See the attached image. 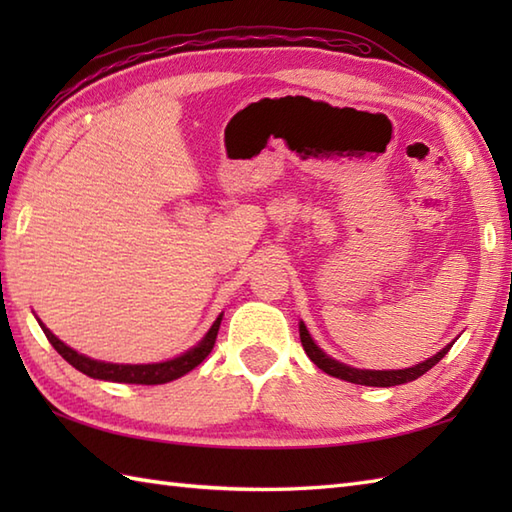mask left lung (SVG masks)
I'll return each mask as SVG.
<instances>
[{"mask_svg":"<svg viewBox=\"0 0 512 512\" xmlns=\"http://www.w3.org/2000/svg\"><path fill=\"white\" fill-rule=\"evenodd\" d=\"M299 336H301L303 350H306V354L310 356V361L319 369H323L325 374L347 380V383L367 385V387H394V385H402V383H411V380H416L422 374H427L433 365L440 363L444 354H447L453 347V343L444 345L436 356H431V358H427V361H422V363L407 367V369H385V372H380L378 369L376 372V369H356V367L334 361V358H330L317 343L312 341V336L303 321L299 323Z\"/></svg>","mask_w":512,"mask_h":512,"instance_id":"8db88e82","label":"left lung"}]
</instances>
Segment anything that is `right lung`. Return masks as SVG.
Instances as JSON below:
<instances>
[{
    "mask_svg": "<svg viewBox=\"0 0 512 512\" xmlns=\"http://www.w3.org/2000/svg\"><path fill=\"white\" fill-rule=\"evenodd\" d=\"M222 323V314L215 319V323L211 325V330L204 334V339L193 345L189 352H184L171 361L165 363H149V365H118V363H105V361H94L90 356H83L72 347L65 345L63 341H59L46 325H41L43 334L48 336V341L52 343L54 350H57L65 361H68L74 369H79L85 376L90 378H99V380H112V383H129V385H162L169 383V380H176L180 376H184L191 369L198 367L206 356L211 354L215 339H217V330H220Z\"/></svg>",
    "mask_w": 512,
    "mask_h": 512,
    "instance_id": "right-lung-1",
    "label": "right lung"
}]
</instances>
